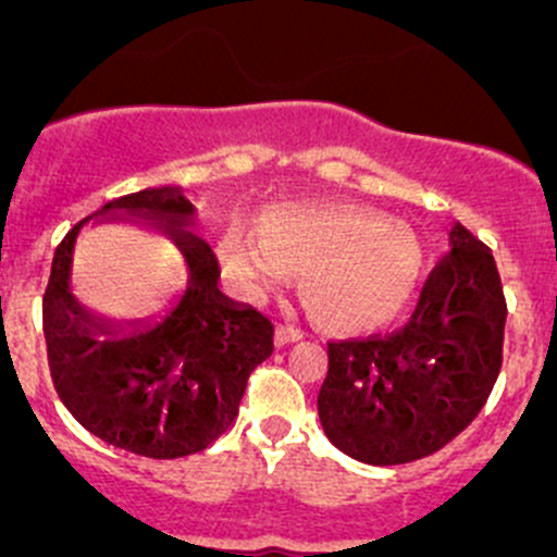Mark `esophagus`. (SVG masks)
Returning a JSON list of instances; mask_svg holds the SVG:
<instances>
[{
    "label": "esophagus",
    "instance_id": "obj_1",
    "mask_svg": "<svg viewBox=\"0 0 557 557\" xmlns=\"http://www.w3.org/2000/svg\"><path fill=\"white\" fill-rule=\"evenodd\" d=\"M302 338H306V330H302L300 324H295V322H286L284 327H278V333H276V344L278 346L295 344V341H302Z\"/></svg>",
    "mask_w": 557,
    "mask_h": 557
}]
</instances>
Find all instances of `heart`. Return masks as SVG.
Masks as SVG:
<instances>
[{"mask_svg":"<svg viewBox=\"0 0 557 557\" xmlns=\"http://www.w3.org/2000/svg\"><path fill=\"white\" fill-rule=\"evenodd\" d=\"M387 227L368 219H302L278 227L268 240V260L281 271H300L311 278H334L324 286V302L341 317H379L398 302L409 284L404 251H373L351 262Z\"/></svg>","mask_w":557,"mask_h":557,"instance_id":"1","label":"heart"}]
</instances>
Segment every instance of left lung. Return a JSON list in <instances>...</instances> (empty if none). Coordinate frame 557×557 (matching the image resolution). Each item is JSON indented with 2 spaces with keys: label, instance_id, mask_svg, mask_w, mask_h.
Masks as SVG:
<instances>
[{
  "label": "left lung",
  "instance_id": "8db88e82",
  "mask_svg": "<svg viewBox=\"0 0 557 557\" xmlns=\"http://www.w3.org/2000/svg\"><path fill=\"white\" fill-rule=\"evenodd\" d=\"M449 244L409 324L327 344L319 422L360 463L398 466L438 453L471 425L498 379L506 300L493 251L463 224L449 230Z\"/></svg>",
  "mask_w": 557,
  "mask_h": 557
}]
</instances>
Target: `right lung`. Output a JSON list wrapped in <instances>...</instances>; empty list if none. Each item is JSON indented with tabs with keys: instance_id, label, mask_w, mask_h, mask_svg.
I'll return each instance as SVG.
<instances>
[{
	"instance_id": "1",
	"label": "right lung",
	"mask_w": 557,
	"mask_h": 557,
	"mask_svg": "<svg viewBox=\"0 0 557 557\" xmlns=\"http://www.w3.org/2000/svg\"><path fill=\"white\" fill-rule=\"evenodd\" d=\"M181 186L110 200L53 255L42 330L53 387L70 414L110 447L153 460L202 453L238 417L251 371L273 355V324L219 289L211 249L189 233ZM89 221H132L168 234L190 265L185 295L162 318L108 320L69 289L72 251Z\"/></svg>"
}]
</instances>
